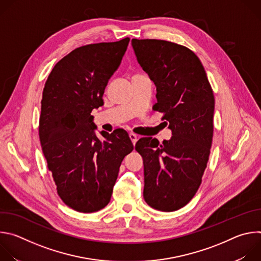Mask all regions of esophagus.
I'll return each mask as SVG.
<instances>
[{
    "instance_id": "34e87169",
    "label": "esophagus",
    "mask_w": 261,
    "mask_h": 261,
    "mask_svg": "<svg viewBox=\"0 0 261 261\" xmlns=\"http://www.w3.org/2000/svg\"><path fill=\"white\" fill-rule=\"evenodd\" d=\"M129 137H130V139H131V141H132V143L135 144L136 141H137V139H138L137 135H135L134 133H130V134H129Z\"/></svg>"
}]
</instances>
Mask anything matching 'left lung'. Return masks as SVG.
I'll return each mask as SVG.
<instances>
[{"label":"left lung","mask_w":261,"mask_h":261,"mask_svg":"<svg viewBox=\"0 0 261 261\" xmlns=\"http://www.w3.org/2000/svg\"><path fill=\"white\" fill-rule=\"evenodd\" d=\"M137 62L156 86L153 108L164 114L172 132L162 143L143 137L135 150L144 167L143 198L155 210L173 212L197 192L208 161L215 98L198 57L182 45L132 39Z\"/></svg>","instance_id":"left-lung-1"}]
</instances>
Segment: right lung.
<instances>
[{"label":"right lung","instance_id":"obj_1","mask_svg":"<svg viewBox=\"0 0 261 261\" xmlns=\"http://www.w3.org/2000/svg\"><path fill=\"white\" fill-rule=\"evenodd\" d=\"M130 39L89 44L72 50L45 83L39 138L58 194L81 213L108 204L121 163L133 151L128 133H95L92 110L103 105L109 79L118 70Z\"/></svg>","mask_w":261,"mask_h":261}]
</instances>
